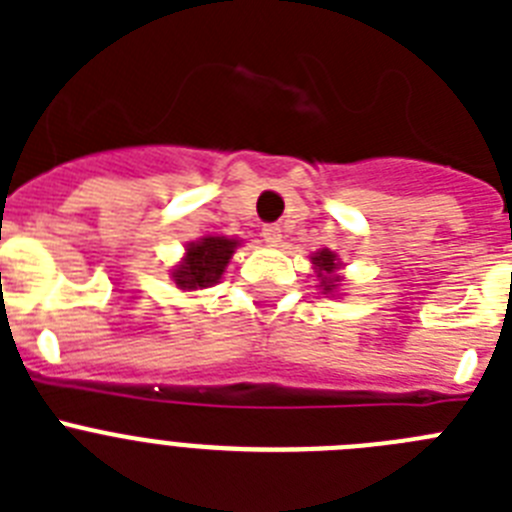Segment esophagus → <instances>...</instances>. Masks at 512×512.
Returning <instances> with one entry per match:
<instances>
[{
    "label": "esophagus",
    "instance_id": "obj_1",
    "mask_svg": "<svg viewBox=\"0 0 512 512\" xmlns=\"http://www.w3.org/2000/svg\"><path fill=\"white\" fill-rule=\"evenodd\" d=\"M261 235H264V241L269 243V246H277V243L282 241V228H279V225H274V223H269V225H264V228H261Z\"/></svg>",
    "mask_w": 512,
    "mask_h": 512
}]
</instances>
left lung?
<instances>
[{
  "instance_id": "8db88e82",
  "label": "left lung",
  "mask_w": 512,
  "mask_h": 512,
  "mask_svg": "<svg viewBox=\"0 0 512 512\" xmlns=\"http://www.w3.org/2000/svg\"><path fill=\"white\" fill-rule=\"evenodd\" d=\"M312 264H315L320 269V277H323V274H333V269H336V253L320 251L318 256H312ZM320 287H323L325 292H330V289H336V277H333V279L323 277Z\"/></svg>"
}]
</instances>
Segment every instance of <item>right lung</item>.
Listing matches in <instances>:
<instances>
[{
  "label": "right lung",
  "instance_id": "right-lung-1",
  "mask_svg": "<svg viewBox=\"0 0 512 512\" xmlns=\"http://www.w3.org/2000/svg\"><path fill=\"white\" fill-rule=\"evenodd\" d=\"M235 246L238 243L225 235H207L202 241L192 243L179 269H174V282L182 289L212 287L228 266Z\"/></svg>",
  "mask_w": 512,
  "mask_h": 512
}]
</instances>
